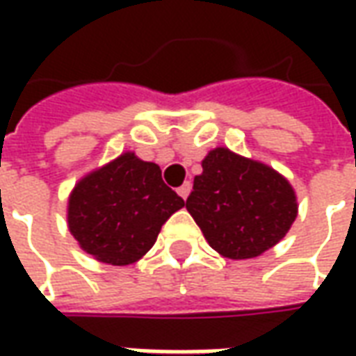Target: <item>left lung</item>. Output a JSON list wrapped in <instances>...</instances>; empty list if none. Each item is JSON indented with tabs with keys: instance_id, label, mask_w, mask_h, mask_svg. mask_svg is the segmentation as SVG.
I'll return each instance as SVG.
<instances>
[{
	"instance_id": "8db88e82",
	"label": "left lung",
	"mask_w": 356,
	"mask_h": 356,
	"mask_svg": "<svg viewBox=\"0 0 356 356\" xmlns=\"http://www.w3.org/2000/svg\"><path fill=\"white\" fill-rule=\"evenodd\" d=\"M167 184L154 162L135 152L118 156L74 186L68 229L97 261L118 267L139 261L154 246L162 225L185 206L171 188L175 185Z\"/></svg>"
}]
</instances>
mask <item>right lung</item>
I'll return each mask as SVG.
<instances>
[{"instance_id": "1", "label": "right lung", "mask_w": 356, "mask_h": 356, "mask_svg": "<svg viewBox=\"0 0 356 356\" xmlns=\"http://www.w3.org/2000/svg\"><path fill=\"white\" fill-rule=\"evenodd\" d=\"M185 206L209 246L229 259H252L276 246L298 216L286 179L265 165L250 170L223 148L204 158Z\"/></svg>"}]
</instances>
